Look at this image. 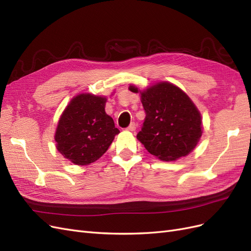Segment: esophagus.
Masks as SVG:
<instances>
[{
  "mask_svg": "<svg viewBox=\"0 0 251 251\" xmlns=\"http://www.w3.org/2000/svg\"><path fill=\"white\" fill-rule=\"evenodd\" d=\"M126 130L127 131H131V132H134L136 130V124L135 123H131V125L127 126Z\"/></svg>",
  "mask_w": 251,
  "mask_h": 251,
  "instance_id": "obj_1",
  "label": "esophagus"
}]
</instances>
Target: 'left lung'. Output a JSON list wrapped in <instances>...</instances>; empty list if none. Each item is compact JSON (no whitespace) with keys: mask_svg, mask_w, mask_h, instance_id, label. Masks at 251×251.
Returning <instances> with one entry per match:
<instances>
[{"mask_svg":"<svg viewBox=\"0 0 251 251\" xmlns=\"http://www.w3.org/2000/svg\"><path fill=\"white\" fill-rule=\"evenodd\" d=\"M128 89L138 92L134 86ZM140 94L146 118L137 139L149 153L163 161L177 160L191 153L202 135L201 114L191 98L165 81Z\"/></svg>","mask_w":251,"mask_h":251,"instance_id":"1","label":"left lung"}]
</instances>
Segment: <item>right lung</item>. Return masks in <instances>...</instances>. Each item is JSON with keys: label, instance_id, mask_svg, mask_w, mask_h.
Here are the masks:
<instances>
[{"label": "right lung", "instance_id": "obj_1", "mask_svg": "<svg viewBox=\"0 0 251 251\" xmlns=\"http://www.w3.org/2000/svg\"><path fill=\"white\" fill-rule=\"evenodd\" d=\"M107 98L79 94L71 100L58 120L56 149L77 165H88L100 159L119 130L104 111Z\"/></svg>", "mask_w": 251, "mask_h": 251}]
</instances>
